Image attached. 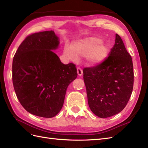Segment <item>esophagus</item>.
<instances>
[{"instance_id":"obj_1","label":"esophagus","mask_w":148,"mask_h":148,"mask_svg":"<svg viewBox=\"0 0 148 148\" xmlns=\"http://www.w3.org/2000/svg\"><path fill=\"white\" fill-rule=\"evenodd\" d=\"M77 75H78V76H82V75H83V71H82V69H81L79 68V67L77 68Z\"/></svg>"}]
</instances>
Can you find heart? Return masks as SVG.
<instances>
[{
  "label": "heart",
  "instance_id": "obj_1",
  "mask_svg": "<svg viewBox=\"0 0 148 148\" xmlns=\"http://www.w3.org/2000/svg\"><path fill=\"white\" fill-rule=\"evenodd\" d=\"M64 53L66 57L73 62H77L79 57L86 56L88 64L97 65L108 57L109 46L99 37H89L73 42L72 47L65 45Z\"/></svg>",
  "mask_w": 148,
  "mask_h": 148
}]
</instances>
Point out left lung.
Masks as SVG:
<instances>
[{
  "label": "left lung",
  "mask_w": 148,
  "mask_h": 148,
  "mask_svg": "<svg viewBox=\"0 0 148 148\" xmlns=\"http://www.w3.org/2000/svg\"><path fill=\"white\" fill-rule=\"evenodd\" d=\"M83 79L88 102L94 114L106 118L125 108L133 90V63L117 34L108 57L95 67L84 68Z\"/></svg>",
  "instance_id": "8db88e82"
}]
</instances>
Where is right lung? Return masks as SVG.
Returning <instances> with one entry per match:
<instances>
[{
	"instance_id": "obj_1",
	"label": "right lung",
	"mask_w": 148,
	"mask_h": 148,
	"mask_svg": "<svg viewBox=\"0 0 148 148\" xmlns=\"http://www.w3.org/2000/svg\"><path fill=\"white\" fill-rule=\"evenodd\" d=\"M59 37L53 30L28 36L12 60V83L21 106L30 114L53 118L62 109L67 87L77 76L76 65L62 64L53 50Z\"/></svg>"
}]
</instances>
